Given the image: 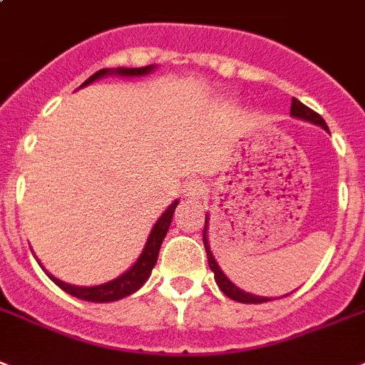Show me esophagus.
<instances>
[{
  "label": "esophagus",
  "mask_w": 365,
  "mask_h": 365,
  "mask_svg": "<svg viewBox=\"0 0 365 365\" xmlns=\"http://www.w3.org/2000/svg\"><path fill=\"white\" fill-rule=\"evenodd\" d=\"M204 191H206V185L200 180H191V182H187L185 189H183V197H185V200L195 202L198 198H202Z\"/></svg>",
  "instance_id": "obj_1"
}]
</instances>
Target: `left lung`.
Here are the masks:
<instances>
[{
	"instance_id": "left-lung-1",
	"label": "left lung",
	"mask_w": 365,
	"mask_h": 365,
	"mask_svg": "<svg viewBox=\"0 0 365 365\" xmlns=\"http://www.w3.org/2000/svg\"><path fill=\"white\" fill-rule=\"evenodd\" d=\"M290 115H294V118H300V120L311 121V123H315V125H321L322 129H327L328 125L327 121L322 120L321 115L317 114L315 110H311L309 106H306L304 103H300L298 99H292V105H290ZM208 217V215H206ZM206 230H208V219H206V223H204V247H206V255H208V264L212 268L213 275H215V283L219 285V289L223 290L225 294L229 296L230 300L242 302V304H262V302H269L272 298H266V296H255L250 294V292H245V290L238 289V287L234 285L232 281L223 274V269L219 268L217 260L213 259V253L210 251V244H208V236H206Z\"/></svg>"
}]
</instances>
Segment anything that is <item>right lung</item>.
<instances>
[{
    "mask_svg": "<svg viewBox=\"0 0 365 365\" xmlns=\"http://www.w3.org/2000/svg\"><path fill=\"white\" fill-rule=\"evenodd\" d=\"M150 71H153V65H146V67H135V69H101L97 71L96 75H91L90 78L86 80L84 84L80 86V88H84V86L91 84L93 80L103 78L106 75H120V76H142L148 75ZM178 206V200H174L165 213H163L161 217L157 219V223L153 225L152 232H150V238L146 242V247L140 253L138 260H136L135 264L131 268L127 269L125 274H121L120 277H115V279L108 281V283H103V285L97 287H76V285H69V283H63V281H59L58 277H54L52 274H48L46 269V275H48L50 279L54 281L56 285L59 289H63L65 292H69L71 296H76L80 300H88V302H115L121 300V298H125V296L133 294L136 290L140 289L144 283L148 281L150 274H152L153 266L157 262V257H159V250H161V244L165 236L168 232V227H170V221H173V213Z\"/></svg>",
    "mask_w": 365,
    "mask_h": 365,
    "instance_id": "obj_1",
    "label": "right lung"
}]
</instances>
